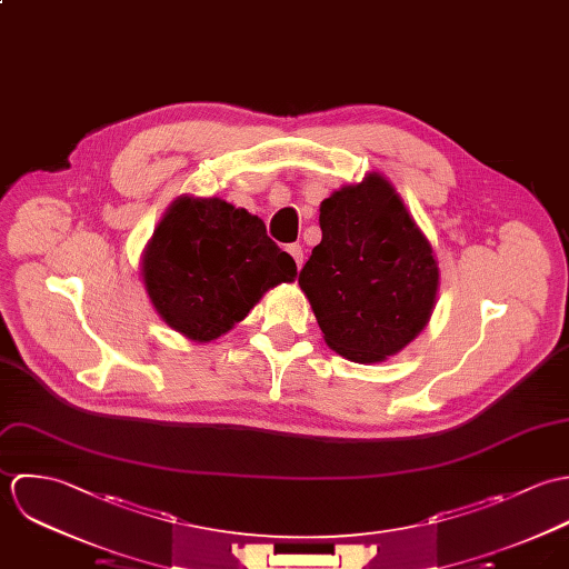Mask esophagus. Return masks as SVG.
<instances>
[{
	"label": "esophagus",
	"mask_w": 569,
	"mask_h": 569,
	"mask_svg": "<svg viewBox=\"0 0 569 569\" xmlns=\"http://www.w3.org/2000/svg\"><path fill=\"white\" fill-rule=\"evenodd\" d=\"M288 252L297 261V268H301L303 266V246L301 243H288Z\"/></svg>",
	"instance_id": "esophagus-1"
}]
</instances>
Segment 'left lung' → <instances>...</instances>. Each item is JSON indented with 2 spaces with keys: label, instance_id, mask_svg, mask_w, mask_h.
Returning <instances> with one entry per match:
<instances>
[{
  "label": "left lung",
  "instance_id": "1",
  "mask_svg": "<svg viewBox=\"0 0 569 569\" xmlns=\"http://www.w3.org/2000/svg\"><path fill=\"white\" fill-rule=\"evenodd\" d=\"M323 239L299 286L330 349L353 362H382L429 323L440 268L431 241L396 187L371 171L321 202Z\"/></svg>",
  "mask_w": 569,
  "mask_h": 569
}]
</instances>
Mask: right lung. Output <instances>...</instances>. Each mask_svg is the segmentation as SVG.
Segmentation results:
<instances>
[{"instance_id":"add662e5","label":"right lung","mask_w":569,"mask_h":569,"mask_svg":"<svg viewBox=\"0 0 569 569\" xmlns=\"http://www.w3.org/2000/svg\"><path fill=\"white\" fill-rule=\"evenodd\" d=\"M140 277L171 330L211 342L243 321L270 288L295 281L297 263L246 209L180 196L142 250Z\"/></svg>"}]
</instances>
